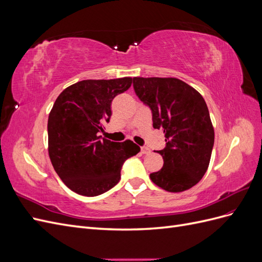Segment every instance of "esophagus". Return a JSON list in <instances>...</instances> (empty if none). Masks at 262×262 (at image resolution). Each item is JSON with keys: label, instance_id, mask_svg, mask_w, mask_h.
Masks as SVG:
<instances>
[{"label": "esophagus", "instance_id": "34e87169", "mask_svg": "<svg viewBox=\"0 0 262 262\" xmlns=\"http://www.w3.org/2000/svg\"><path fill=\"white\" fill-rule=\"evenodd\" d=\"M141 152L143 154H148L150 152V149L147 146H142L141 147Z\"/></svg>", "mask_w": 262, "mask_h": 262}]
</instances>
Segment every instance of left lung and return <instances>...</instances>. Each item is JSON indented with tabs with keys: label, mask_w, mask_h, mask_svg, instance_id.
Masks as SVG:
<instances>
[{
	"label": "left lung",
	"mask_w": 262,
	"mask_h": 262,
	"mask_svg": "<svg viewBox=\"0 0 262 262\" xmlns=\"http://www.w3.org/2000/svg\"><path fill=\"white\" fill-rule=\"evenodd\" d=\"M137 96L152 110L153 126L165 133L161 170L149 175L168 192L192 188L207 171L214 129L205 100L193 87L175 77H133Z\"/></svg>",
	"instance_id": "8db88e82"
}]
</instances>
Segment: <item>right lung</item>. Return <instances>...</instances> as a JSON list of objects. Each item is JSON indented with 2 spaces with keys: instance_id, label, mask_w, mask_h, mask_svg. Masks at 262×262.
I'll return each mask as SVG.
<instances>
[{
  "instance_id": "obj_1",
  "label": "right lung",
  "mask_w": 262,
  "mask_h": 262,
  "mask_svg": "<svg viewBox=\"0 0 262 262\" xmlns=\"http://www.w3.org/2000/svg\"><path fill=\"white\" fill-rule=\"evenodd\" d=\"M132 77L85 80L71 85L54 101L48 119V152L54 170L72 191L96 196L115 187L125 160L140 146L132 141L102 139L112 102L130 89Z\"/></svg>"
}]
</instances>
